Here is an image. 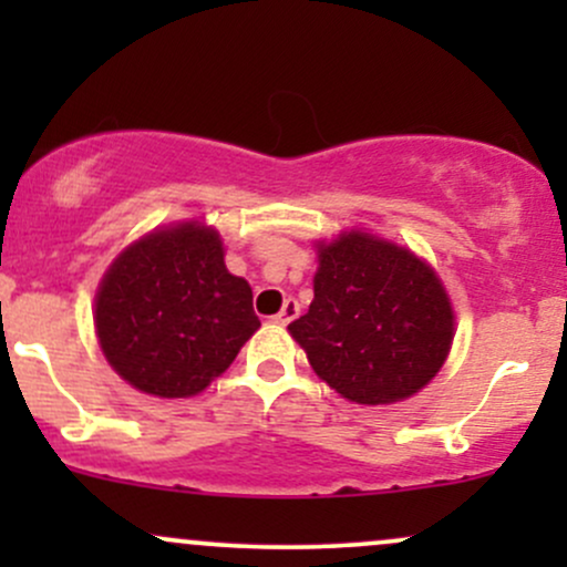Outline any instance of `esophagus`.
Returning <instances> with one entry per match:
<instances>
[{"mask_svg": "<svg viewBox=\"0 0 567 567\" xmlns=\"http://www.w3.org/2000/svg\"><path fill=\"white\" fill-rule=\"evenodd\" d=\"M298 315H301V303H298L296 298H285L282 311H279V315L271 317V320H275L277 324H288V322L296 320Z\"/></svg>", "mask_w": 567, "mask_h": 567, "instance_id": "esophagus-1", "label": "esophagus"}]
</instances>
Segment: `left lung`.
<instances>
[{
	"label": "left lung",
	"mask_w": 567,
	"mask_h": 567,
	"mask_svg": "<svg viewBox=\"0 0 567 567\" xmlns=\"http://www.w3.org/2000/svg\"><path fill=\"white\" fill-rule=\"evenodd\" d=\"M315 301L288 324L309 365L357 405L413 396L453 343V306L415 252L365 231L317 245Z\"/></svg>",
	"instance_id": "obj_1"
}]
</instances>
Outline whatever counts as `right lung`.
I'll use <instances>...</instances> for the list:
<instances>
[{"label":"right lung","mask_w":567,"mask_h":567,"mask_svg":"<svg viewBox=\"0 0 567 567\" xmlns=\"http://www.w3.org/2000/svg\"><path fill=\"white\" fill-rule=\"evenodd\" d=\"M258 328L250 285L229 275L220 234L197 220L125 247L95 292L109 365L138 392L167 400L210 386Z\"/></svg>","instance_id":"add662e5"}]
</instances>
